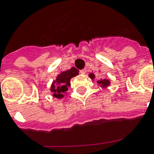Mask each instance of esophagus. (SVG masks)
Masks as SVG:
<instances>
[{
	"mask_svg": "<svg viewBox=\"0 0 154 154\" xmlns=\"http://www.w3.org/2000/svg\"><path fill=\"white\" fill-rule=\"evenodd\" d=\"M86 69H83V70H80V71H79V73L81 74V75H85L86 74Z\"/></svg>",
	"mask_w": 154,
	"mask_h": 154,
	"instance_id": "1",
	"label": "esophagus"
}]
</instances>
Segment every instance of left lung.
Listing matches in <instances>:
<instances>
[{
  "label": "left lung",
  "instance_id": "left-lung-1",
  "mask_svg": "<svg viewBox=\"0 0 154 154\" xmlns=\"http://www.w3.org/2000/svg\"><path fill=\"white\" fill-rule=\"evenodd\" d=\"M89 77H90L91 79H94L96 76H95V74L94 73H90L89 74ZM97 83L99 84V86H100V87H102V88H106L107 87H108V86L110 85V80L106 79H101L100 80L97 81Z\"/></svg>",
  "mask_w": 154,
  "mask_h": 154
}]
</instances>
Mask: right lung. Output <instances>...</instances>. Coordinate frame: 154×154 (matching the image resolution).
I'll return each mask as SVG.
<instances>
[{
	"label": "right lung",
	"instance_id": "obj_1",
	"mask_svg": "<svg viewBox=\"0 0 154 154\" xmlns=\"http://www.w3.org/2000/svg\"><path fill=\"white\" fill-rule=\"evenodd\" d=\"M79 71L75 67H71L70 70L62 71L58 75L57 78L54 81L51 87V91L53 96L57 99H62L71 86V79L78 75Z\"/></svg>",
	"mask_w": 154,
	"mask_h": 154
}]
</instances>
